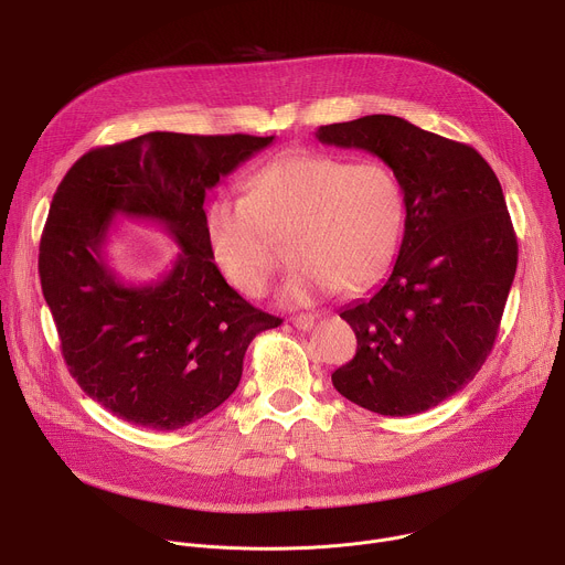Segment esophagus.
Masks as SVG:
<instances>
[{
    "label": "esophagus",
    "instance_id": "esophagus-1",
    "mask_svg": "<svg viewBox=\"0 0 565 565\" xmlns=\"http://www.w3.org/2000/svg\"><path fill=\"white\" fill-rule=\"evenodd\" d=\"M312 324H315V315H310V312H301V315L292 317V327L299 331H310Z\"/></svg>",
    "mask_w": 565,
    "mask_h": 565
}]
</instances>
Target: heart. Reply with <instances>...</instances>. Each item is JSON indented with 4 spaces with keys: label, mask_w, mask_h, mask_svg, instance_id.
Here are the masks:
<instances>
[{
    "label": "heart",
    "mask_w": 565,
    "mask_h": 565,
    "mask_svg": "<svg viewBox=\"0 0 565 565\" xmlns=\"http://www.w3.org/2000/svg\"><path fill=\"white\" fill-rule=\"evenodd\" d=\"M405 196L380 163L288 151L248 181L246 196H216L205 210V238L223 277L250 297L266 292L290 238L297 262L281 286L290 306L340 288L360 290L391 264Z\"/></svg>",
    "instance_id": "obj_1"
}]
</instances>
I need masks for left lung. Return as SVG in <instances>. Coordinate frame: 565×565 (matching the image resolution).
<instances>
[{
	"label": "left lung",
	"instance_id": "left-lung-1",
	"mask_svg": "<svg viewBox=\"0 0 565 565\" xmlns=\"http://www.w3.org/2000/svg\"><path fill=\"white\" fill-rule=\"evenodd\" d=\"M315 136L382 158L407 210L388 279L340 312L358 351L331 375L333 386L380 416L427 412L473 380L499 333L519 259L501 183L473 147L397 116Z\"/></svg>",
	"mask_w": 565,
	"mask_h": 565
}]
</instances>
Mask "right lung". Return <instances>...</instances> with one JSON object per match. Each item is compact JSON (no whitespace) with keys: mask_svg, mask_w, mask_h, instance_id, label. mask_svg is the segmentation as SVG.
<instances>
[{"mask_svg":"<svg viewBox=\"0 0 565 565\" xmlns=\"http://www.w3.org/2000/svg\"><path fill=\"white\" fill-rule=\"evenodd\" d=\"M275 136L149 131L77 158L53 196L40 281L68 373L109 414L174 431L234 393L250 342L279 317L227 286L205 238V194ZM151 220L182 248L131 285L106 262L113 216Z\"/></svg>","mask_w":565,"mask_h":565,"instance_id":"obj_1","label":"right lung"}]
</instances>
